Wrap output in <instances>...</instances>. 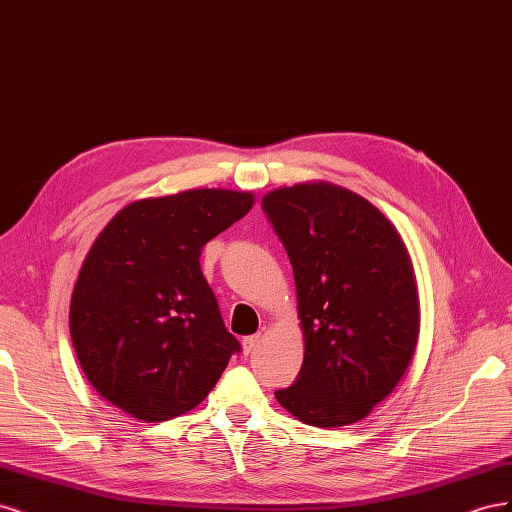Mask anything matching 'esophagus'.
Instances as JSON below:
<instances>
[{
  "mask_svg": "<svg viewBox=\"0 0 512 512\" xmlns=\"http://www.w3.org/2000/svg\"><path fill=\"white\" fill-rule=\"evenodd\" d=\"M260 344V335H250V337H243V352L245 354H252Z\"/></svg>",
  "mask_w": 512,
  "mask_h": 512,
  "instance_id": "obj_1",
  "label": "esophagus"
}]
</instances>
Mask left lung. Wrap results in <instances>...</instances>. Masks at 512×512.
<instances>
[{
  "label": "left lung",
  "mask_w": 512,
  "mask_h": 512,
  "mask_svg": "<svg viewBox=\"0 0 512 512\" xmlns=\"http://www.w3.org/2000/svg\"><path fill=\"white\" fill-rule=\"evenodd\" d=\"M290 258L305 356L275 399L301 423L361 421L404 376L421 309L412 260L395 226L365 198L299 183L260 203Z\"/></svg>",
  "instance_id": "obj_1"
}]
</instances>
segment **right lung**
Masks as SVG:
<instances>
[{
    "mask_svg": "<svg viewBox=\"0 0 512 512\" xmlns=\"http://www.w3.org/2000/svg\"><path fill=\"white\" fill-rule=\"evenodd\" d=\"M250 192L147 198L106 224L70 301V335L91 386L138 421L196 408L241 352L200 271L203 247L252 209Z\"/></svg>",
    "mask_w": 512,
    "mask_h": 512,
    "instance_id": "1",
    "label": "right lung"
}]
</instances>
